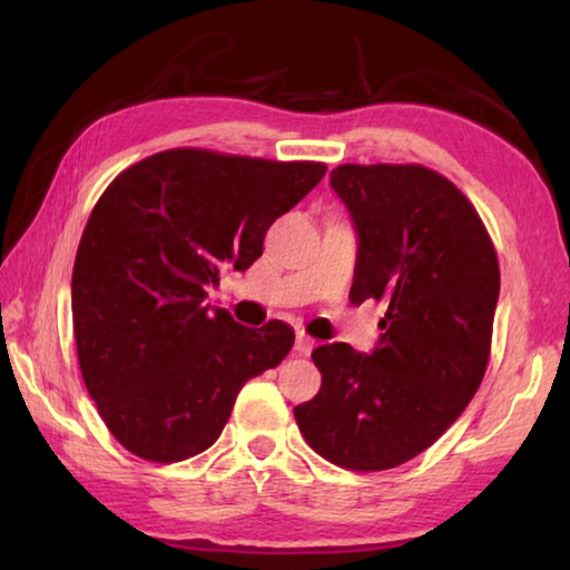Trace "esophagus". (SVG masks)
<instances>
[{"mask_svg": "<svg viewBox=\"0 0 570 570\" xmlns=\"http://www.w3.org/2000/svg\"><path fill=\"white\" fill-rule=\"evenodd\" d=\"M294 350H296V354H302V356H306L308 352L314 350V340L308 334H304V332H298L296 334V344H294Z\"/></svg>", "mask_w": 570, "mask_h": 570, "instance_id": "obj_1", "label": "esophagus"}]
</instances>
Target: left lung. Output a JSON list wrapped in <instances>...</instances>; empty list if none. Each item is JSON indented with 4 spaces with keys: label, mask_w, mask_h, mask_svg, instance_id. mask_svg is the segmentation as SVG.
<instances>
[{
    "label": "left lung",
    "mask_w": 570,
    "mask_h": 570,
    "mask_svg": "<svg viewBox=\"0 0 570 570\" xmlns=\"http://www.w3.org/2000/svg\"><path fill=\"white\" fill-rule=\"evenodd\" d=\"M332 188L360 234L350 298L387 304L384 334L372 354L316 346L322 387L294 417L334 465L390 470L428 450L485 377L498 254L465 193L420 163H344Z\"/></svg>",
    "instance_id": "1"
}]
</instances>
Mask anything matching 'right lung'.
Listing matches in <instances>:
<instances>
[{
  "instance_id": "obj_1",
  "label": "right lung",
  "mask_w": 570,
  "mask_h": 570,
  "mask_svg": "<svg viewBox=\"0 0 570 570\" xmlns=\"http://www.w3.org/2000/svg\"><path fill=\"white\" fill-rule=\"evenodd\" d=\"M326 166L173 148L125 168L95 204L72 268L77 362L102 422L150 462L208 450L250 377L294 346L286 322L262 330L210 312V284L244 272L264 236Z\"/></svg>"
}]
</instances>
